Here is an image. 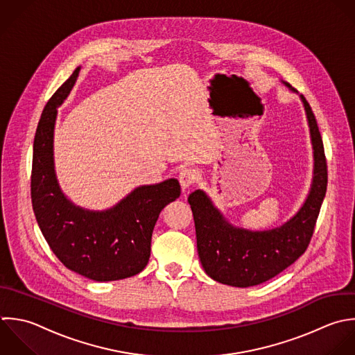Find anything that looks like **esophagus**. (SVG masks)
<instances>
[{"mask_svg":"<svg viewBox=\"0 0 355 355\" xmlns=\"http://www.w3.org/2000/svg\"><path fill=\"white\" fill-rule=\"evenodd\" d=\"M196 177H198V173L195 168L192 167H184L180 170L178 173V180H180V184H181V188L182 191L188 189L191 185L195 184L196 181Z\"/></svg>","mask_w":355,"mask_h":355,"instance_id":"1","label":"esophagus"}]
</instances>
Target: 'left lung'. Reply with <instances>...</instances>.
Returning <instances> with one entry per match:
<instances>
[{
  "label": "left lung",
  "instance_id": "1",
  "mask_svg": "<svg viewBox=\"0 0 355 355\" xmlns=\"http://www.w3.org/2000/svg\"><path fill=\"white\" fill-rule=\"evenodd\" d=\"M282 83L299 94L286 81ZM300 99L310 128L314 168L309 195L293 217L279 227L252 231L231 224L205 191L196 189L188 198L202 267L220 284L235 288L260 285L292 266L311 241L327 193L328 170L315 116L306 98L300 95Z\"/></svg>",
  "mask_w": 355,
  "mask_h": 355
}]
</instances>
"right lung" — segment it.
<instances>
[{
	"label": "right lung",
	"instance_id": "right-lung-1",
	"mask_svg": "<svg viewBox=\"0 0 355 355\" xmlns=\"http://www.w3.org/2000/svg\"><path fill=\"white\" fill-rule=\"evenodd\" d=\"M80 66L45 105L33 145L31 203L38 227L60 263L88 279L109 282L139 274L150 257V241L160 211L181 187L168 178L132 189L113 207L88 210L62 192L53 162L58 107L69 96Z\"/></svg>",
	"mask_w": 355,
	"mask_h": 355
}]
</instances>
